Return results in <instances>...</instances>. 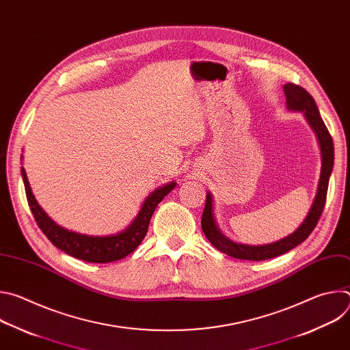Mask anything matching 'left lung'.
Listing matches in <instances>:
<instances>
[{
	"label": "left lung",
	"instance_id": "1",
	"mask_svg": "<svg viewBox=\"0 0 350 350\" xmlns=\"http://www.w3.org/2000/svg\"><path fill=\"white\" fill-rule=\"evenodd\" d=\"M284 92L286 98V107L289 111H297L302 112L309 122L310 127L314 130L319 145L321 149V174H320V181L317 187V193L314 198V202L304 220V223L299 226L296 231H293L291 235L273 242L267 245H243V243H237L227 237L221 234L219 230L215 216H213V199L212 193H206V204L202 215V230L206 235V238L211 241V243L219 249L220 252L237 258V259H243V260H266L271 259L275 256H280L282 254L289 252L291 249L297 246L299 243H302L314 230L325 205V199H327V191H328V181L329 176L332 172L334 166V142L332 137L324 124L319 108L314 103L313 96L301 85L286 83L284 85Z\"/></svg>",
	"mask_w": 350,
	"mask_h": 350
}]
</instances>
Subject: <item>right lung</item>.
<instances>
[{
    "label": "right lung",
    "instance_id": "add662e5",
    "mask_svg": "<svg viewBox=\"0 0 350 350\" xmlns=\"http://www.w3.org/2000/svg\"><path fill=\"white\" fill-rule=\"evenodd\" d=\"M21 172L30 211L41 231L65 254L90 263H111L134 252L146 235L149 221H151L158 204L176 187V183L172 181L149 193L137 217L122 232L107 237H91L69 231L53 221L51 217H48V215L36 201L25 169L22 167Z\"/></svg>",
    "mask_w": 350,
    "mask_h": 350
}]
</instances>
